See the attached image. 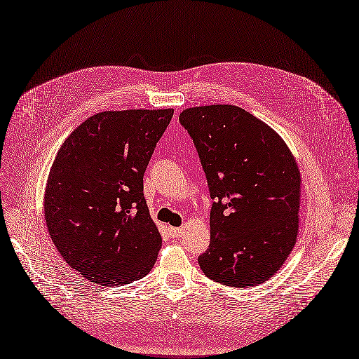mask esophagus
<instances>
[{"mask_svg":"<svg viewBox=\"0 0 359 359\" xmlns=\"http://www.w3.org/2000/svg\"><path fill=\"white\" fill-rule=\"evenodd\" d=\"M168 232H170V236L172 238H180L184 233L183 228H168Z\"/></svg>","mask_w":359,"mask_h":359,"instance_id":"obj_1","label":"esophagus"}]
</instances>
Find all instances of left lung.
Here are the masks:
<instances>
[{"label":"left lung","instance_id":"1","mask_svg":"<svg viewBox=\"0 0 359 359\" xmlns=\"http://www.w3.org/2000/svg\"><path fill=\"white\" fill-rule=\"evenodd\" d=\"M215 203L210 248L198 257L219 284L255 287L280 271L299 232L300 170L278 133L233 104L184 109Z\"/></svg>","mask_w":359,"mask_h":359}]
</instances>
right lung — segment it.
I'll return each mask as SVG.
<instances>
[{
  "mask_svg": "<svg viewBox=\"0 0 359 359\" xmlns=\"http://www.w3.org/2000/svg\"><path fill=\"white\" fill-rule=\"evenodd\" d=\"M175 109L104 111L68 136L50 168L44 216L72 269L114 287L148 275L163 240L143 196V175Z\"/></svg>",
  "mask_w": 359,
  "mask_h": 359,
  "instance_id": "obj_1",
  "label": "right lung"
}]
</instances>
